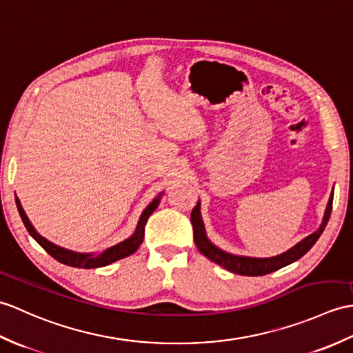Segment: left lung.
Segmentation results:
<instances>
[{"label":"left lung","instance_id":"1","mask_svg":"<svg viewBox=\"0 0 353 353\" xmlns=\"http://www.w3.org/2000/svg\"><path fill=\"white\" fill-rule=\"evenodd\" d=\"M332 199H334V190L331 193L330 201H327L323 221L320 223L319 228L312 234H310L308 237H305L299 243H296L293 248L285 250L284 254H279L276 256H270V258L245 256V255L230 254L226 252V250L217 248L214 243H211V240L207 237L205 226H203V221L201 216V201H198L196 207L192 210V216H190V221L193 225V239H194V243H196L199 252L202 255H205L208 260L222 265L223 269L243 276H263L297 261L301 256L307 254L312 246H314V243L319 240L320 236H322V232L325 231L327 225V221H330L331 217Z\"/></svg>","mask_w":353,"mask_h":353}]
</instances>
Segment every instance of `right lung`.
<instances>
[{
    "label": "right lung",
    "instance_id": "obj_1",
    "mask_svg": "<svg viewBox=\"0 0 353 353\" xmlns=\"http://www.w3.org/2000/svg\"><path fill=\"white\" fill-rule=\"evenodd\" d=\"M163 193L164 192L159 193V196H155L152 199V202L150 203V205H148L143 210V213L140 214V219H139L137 226H136V231L132 232V236H130L127 240L117 243V245H114V246L107 248L105 250H103V252H99V254H95V252H89V254L75 252V250H69V249H65V248H61V246L54 245L52 241L42 237L41 234L36 231L34 226L31 225L30 219L27 217L26 211H23V208L21 205V201L18 199V196L14 198V201H17V207H18V211H19V216L22 219L23 225H26L27 231L30 232V236L33 237L39 243V245H41L52 258H56V260L60 261L61 264L70 265V268L97 269V268H104V265L112 264V263H114L117 260H122V258L136 252V250L139 249V246L142 245V241H143L145 225L148 222V219H150V216L154 213L155 208L159 207Z\"/></svg>",
    "mask_w": 353,
    "mask_h": 353
}]
</instances>
